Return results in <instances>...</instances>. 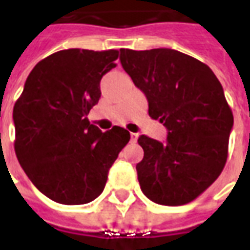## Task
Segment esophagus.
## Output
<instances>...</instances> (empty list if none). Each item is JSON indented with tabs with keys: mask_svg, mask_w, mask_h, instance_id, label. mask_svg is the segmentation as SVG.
Returning a JSON list of instances; mask_svg holds the SVG:
<instances>
[{
	"mask_svg": "<svg viewBox=\"0 0 250 250\" xmlns=\"http://www.w3.org/2000/svg\"><path fill=\"white\" fill-rule=\"evenodd\" d=\"M138 134L136 132H131V142H136V139H138Z\"/></svg>",
	"mask_w": 250,
	"mask_h": 250,
	"instance_id": "34e87169",
	"label": "esophagus"
}]
</instances>
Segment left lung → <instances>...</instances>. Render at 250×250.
I'll list each match as a JSON object with an SVG mask.
<instances>
[{"label":"left lung","instance_id":"obj_1","mask_svg":"<svg viewBox=\"0 0 250 250\" xmlns=\"http://www.w3.org/2000/svg\"><path fill=\"white\" fill-rule=\"evenodd\" d=\"M120 62L146 95L148 115L167 128L165 143L141 135L136 165L143 194L152 202H191L220 177L228 159L233 114L209 66L182 52L120 49Z\"/></svg>","mask_w":250,"mask_h":250}]
</instances>
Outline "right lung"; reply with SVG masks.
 I'll return each mask as SVG.
<instances>
[{
    "mask_svg": "<svg viewBox=\"0 0 250 250\" xmlns=\"http://www.w3.org/2000/svg\"><path fill=\"white\" fill-rule=\"evenodd\" d=\"M119 51L64 49L37 62L13 108L14 151L41 193L62 205L98 198L130 132H102L87 115Z\"/></svg>",
    "mask_w": 250,
    "mask_h": 250,
    "instance_id": "add662e5",
    "label": "right lung"
}]
</instances>
